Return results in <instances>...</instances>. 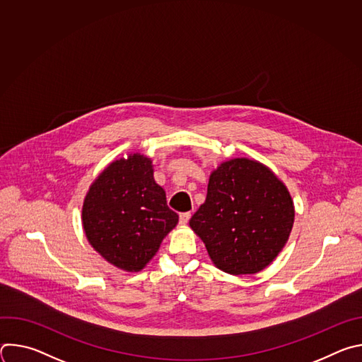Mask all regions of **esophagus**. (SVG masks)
<instances>
[{"mask_svg":"<svg viewBox=\"0 0 362 362\" xmlns=\"http://www.w3.org/2000/svg\"><path fill=\"white\" fill-rule=\"evenodd\" d=\"M190 216H192V214H190V212H183V214H180V216H179L180 223H182V225H186V223L189 222Z\"/></svg>","mask_w":362,"mask_h":362,"instance_id":"esophagus-1","label":"esophagus"}]
</instances>
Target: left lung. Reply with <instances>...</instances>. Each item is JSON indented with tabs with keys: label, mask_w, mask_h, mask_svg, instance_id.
Masks as SVG:
<instances>
[{
	"label": "left lung",
	"mask_w": 362,
	"mask_h": 362,
	"mask_svg": "<svg viewBox=\"0 0 362 362\" xmlns=\"http://www.w3.org/2000/svg\"><path fill=\"white\" fill-rule=\"evenodd\" d=\"M293 218L288 189L268 168L233 159L211 175L206 202L189 223L221 271L245 275L275 259Z\"/></svg>",
	"instance_id": "1"
}]
</instances>
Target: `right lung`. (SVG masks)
Segmentation results:
<instances>
[{
    "mask_svg": "<svg viewBox=\"0 0 362 362\" xmlns=\"http://www.w3.org/2000/svg\"><path fill=\"white\" fill-rule=\"evenodd\" d=\"M177 222L163 187L154 182L151 162L141 154L113 162L91 185L83 204L88 242L124 271H140Z\"/></svg>",
    "mask_w": 362,
    "mask_h": 362,
    "instance_id": "add662e5",
    "label": "right lung"
}]
</instances>
